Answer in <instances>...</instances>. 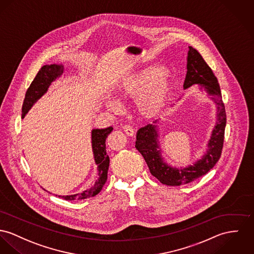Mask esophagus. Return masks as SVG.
<instances>
[{
  "label": "esophagus",
  "instance_id": "obj_1",
  "mask_svg": "<svg viewBox=\"0 0 254 254\" xmlns=\"http://www.w3.org/2000/svg\"><path fill=\"white\" fill-rule=\"evenodd\" d=\"M123 129H124V131L128 135V136H133L134 135V129L130 127V126H128V125H126V126H124L123 127Z\"/></svg>",
  "mask_w": 254,
  "mask_h": 254
}]
</instances>
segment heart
Segmentation results:
<instances>
[{"mask_svg":"<svg viewBox=\"0 0 254 254\" xmlns=\"http://www.w3.org/2000/svg\"><path fill=\"white\" fill-rule=\"evenodd\" d=\"M172 90L170 73L162 65H150L122 79L117 95L123 100H138V111L146 119L158 116ZM106 106L112 111L121 109L120 103L108 99Z\"/></svg>","mask_w":254,"mask_h":254,"instance_id":"heart-1","label":"heart"}]
</instances>
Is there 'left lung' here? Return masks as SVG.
I'll use <instances>...</instances> for the list:
<instances>
[{"label": "left lung", "instance_id": "obj_1", "mask_svg": "<svg viewBox=\"0 0 254 254\" xmlns=\"http://www.w3.org/2000/svg\"><path fill=\"white\" fill-rule=\"evenodd\" d=\"M187 63V75L184 89L198 84L208 95L212 97L216 105V121L208 141L207 149L203 156L185 168H177L168 165L161 156V150L158 141L157 125H148L141 127L136 134L135 148L143 156L150 172L163 185L182 186L195 181L196 179L207 174L218 161L223 147L224 130L226 126L225 107L221 98L220 88L211 67L202 58L200 53L189 46ZM156 124V122H155Z\"/></svg>", "mask_w": 254, "mask_h": 254}]
</instances>
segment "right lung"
I'll return each mask as SVG.
<instances>
[{
    "label": "right lung",
    "mask_w": 254,
    "mask_h": 254,
    "mask_svg": "<svg viewBox=\"0 0 254 254\" xmlns=\"http://www.w3.org/2000/svg\"><path fill=\"white\" fill-rule=\"evenodd\" d=\"M64 72V65L62 64H46L39 69L37 76L31 83L30 87L26 92L25 99L22 106V119L32 108V106L41 98L48 90L49 86L53 81L59 78ZM113 130L112 127L107 128H95L92 130V148L94 153V158L96 164L98 165V179L95 185L89 190H84L82 193H76L72 195H58L60 198L64 200H82L97 195L102 190L106 180L107 172L109 168V156L106 154V145L105 141L107 136Z\"/></svg>",
    "instance_id": "right-lung-1"
}]
</instances>
